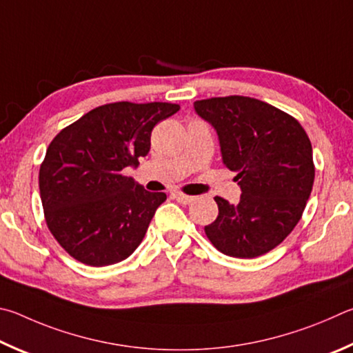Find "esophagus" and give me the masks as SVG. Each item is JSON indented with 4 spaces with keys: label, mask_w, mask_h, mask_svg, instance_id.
Listing matches in <instances>:
<instances>
[{
    "label": "esophagus",
    "mask_w": 353,
    "mask_h": 353,
    "mask_svg": "<svg viewBox=\"0 0 353 353\" xmlns=\"http://www.w3.org/2000/svg\"><path fill=\"white\" fill-rule=\"evenodd\" d=\"M173 199H175L178 203H181V205H189V203L194 201V196L184 195V194H180V192L173 194Z\"/></svg>",
    "instance_id": "obj_1"
}]
</instances>
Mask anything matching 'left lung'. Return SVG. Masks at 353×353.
<instances>
[{"label": "left lung", "mask_w": 353, "mask_h": 353, "mask_svg": "<svg viewBox=\"0 0 353 353\" xmlns=\"http://www.w3.org/2000/svg\"><path fill=\"white\" fill-rule=\"evenodd\" d=\"M194 108L217 132L221 159L242 190L237 205L215 196L219 217L206 236L226 256H262L302 217L314 181L312 142L293 116L259 99H203Z\"/></svg>", "instance_id": "left-lung-1"}]
</instances>
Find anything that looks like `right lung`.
Wrapping results in <instances>:
<instances>
[{"mask_svg": "<svg viewBox=\"0 0 353 353\" xmlns=\"http://www.w3.org/2000/svg\"><path fill=\"white\" fill-rule=\"evenodd\" d=\"M180 105L114 102L61 130L40 165L46 225L76 261L105 267L127 259L144 239L164 192H148L122 173L150 150L159 121Z\"/></svg>", "mask_w": 353, "mask_h": 353, "instance_id": "right-lung-1", "label": "right lung"}]
</instances>
